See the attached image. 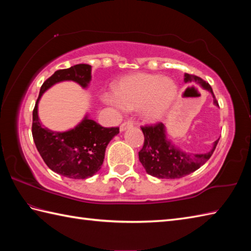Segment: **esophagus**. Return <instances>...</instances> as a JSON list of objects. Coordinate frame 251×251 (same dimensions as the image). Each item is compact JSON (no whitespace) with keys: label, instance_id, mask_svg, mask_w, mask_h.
I'll return each instance as SVG.
<instances>
[{"label":"esophagus","instance_id":"1","mask_svg":"<svg viewBox=\"0 0 251 251\" xmlns=\"http://www.w3.org/2000/svg\"><path fill=\"white\" fill-rule=\"evenodd\" d=\"M134 126V123H132V121H125L124 123H122L121 126H120V129L121 131H124L125 129L129 128V127H132Z\"/></svg>","mask_w":251,"mask_h":251}]
</instances>
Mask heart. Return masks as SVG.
<instances>
[{
	"instance_id": "heart-1",
	"label": "heart",
	"mask_w": 251,
	"mask_h": 251,
	"mask_svg": "<svg viewBox=\"0 0 251 251\" xmlns=\"http://www.w3.org/2000/svg\"><path fill=\"white\" fill-rule=\"evenodd\" d=\"M177 96L173 79L156 74L140 73L125 77L115 87V97L105 95L106 103L127 109H142L146 119L158 121L166 113Z\"/></svg>"
}]
</instances>
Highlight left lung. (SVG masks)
<instances>
[{"label": "left lung", "instance_id": "obj_1", "mask_svg": "<svg viewBox=\"0 0 251 251\" xmlns=\"http://www.w3.org/2000/svg\"><path fill=\"white\" fill-rule=\"evenodd\" d=\"M184 79L185 82L194 81L209 90L214 96V102L218 104L212 88L206 81L194 74H185ZM141 130L145 142L139 151V161L149 175L159 179H179L194 173L210 158L219 141L217 140L211 151L206 154H186L167 139L163 123L141 126Z\"/></svg>", "mask_w": 251, "mask_h": 251}]
</instances>
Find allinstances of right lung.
<instances>
[{"instance_id": "right-lung-1", "label": "right lung", "mask_w": 251, "mask_h": 251, "mask_svg": "<svg viewBox=\"0 0 251 251\" xmlns=\"http://www.w3.org/2000/svg\"><path fill=\"white\" fill-rule=\"evenodd\" d=\"M92 67L79 63L57 70L43 83L33 109L32 137L45 164L52 172L71 179H86L101 168L105 148L120 132L119 127H102L97 122L84 119L75 128L65 132L51 131L41 125L37 117V102L46 89L61 81H74L86 87Z\"/></svg>"}]
</instances>
